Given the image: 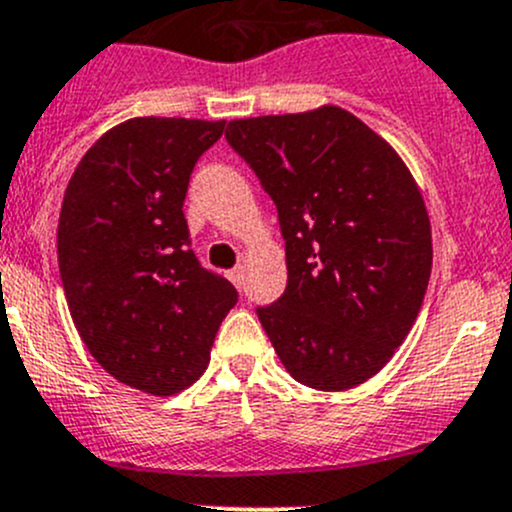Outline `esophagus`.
I'll use <instances>...</instances> for the list:
<instances>
[{
    "mask_svg": "<svg viewBox=\"0 0 512 512\" xmlns=\"http://www.w3.org/2000/svg\"><path fill=\"white\" fill-rule=\"evenodd\" d=\"M227 277H230L232 285L240 287V285H242V267H232V270L227 272Z\"/></svg>",
    "mask_w": 512,
    "mask_h": 512,
    "instance_id": "esophagus-1",
    "label": "esophagus"
}]
</instances>
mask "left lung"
Returning a JSON list of instances; mask_svg holds the SVG:
<instances>
[{
  "label": "left lung",
  "mask_w": 512,
  "mask_h": 512,
  "mask_svg": "<svg viewBox=\"0 0 512 512\" xmlns=\"http://www.w3.org/2000/svg\"><path fill=\"white\" fill-rule=\"evenodd\" d=\"M225 138L275 200L285 237V294L257 307L277 356L309 389L364 384L404 344L431 277L414 175L339 106L237 118Z\"/></svg>",
  "instance_id": "left-lung-1"
}]
</instances>
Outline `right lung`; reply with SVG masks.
<instances>
[{"label":"right lung","mask_w":512,"mask_h":512,"mask_svg":"<svg viewBox=\"0 0 512 512\" xmlns=\"http://www.w3.org/2000/svg\"><path fill=\"white\" fill-rule=\"evenodd\" d=\"M225 121L131 118L76 165L56 250L71 319L91 356L153 396L188 389L210 361L237 289L190 250V173Z\"/></svg>","instance_id":"1"}]
</instances>
